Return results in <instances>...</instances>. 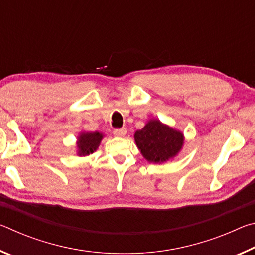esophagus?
I'll return each mask as SVG.
<instances>
[{
  "instance_id": "esophagus-1",
  "label": "esophagus",
  "mask_w": 255,
  "mask_h": 255,
  "mask_svg": "<svg viewBox=\"0 0 255 255\" xmlns=\"http://www.w3.org/2000/svg\"><path fill=\"white\" fill-rule=\"evenodd\" d=\"M126 128H120V129H115L114 130V135L117 136V137H124L126 135Z\"/></svg>"
}]
</instances>
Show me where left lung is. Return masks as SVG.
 I'll return each instance as SVG.
<instances>
[{
    "label": "left lung",
    "instance_id": "obj_1",
    "mask_svg": "<svg viewBox=\"0 0 255 255\" xmlns=\"http://www.w3.org/2000/svg\"><path fill=\"white\" fill-rule=\"evenodd\" d=\"M135 141L143 156L150 163H163L175 157L184 143L183 133L150 119L145 127L135 132Z\"/></svg>",
    "mask_w": 255,
    "mask_h": 255
}]
</instances>
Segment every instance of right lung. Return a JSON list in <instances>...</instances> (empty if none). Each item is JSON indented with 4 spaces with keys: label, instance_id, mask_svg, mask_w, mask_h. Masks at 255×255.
<instances>
[{
    "label": "right lung",
    "instance_id": "right-lung-1",
    "mask_svg": "<svg viewBox=\"0 0 255 255\" xmlns=\"http://www.w3.org/2000/svg\"><path fill=\"white\" fill-rule=\"evenodd\" d=\"M103 135L99 131L94 132H81L77 137V155L86 156L96 152L100 145Z\"/></svg>",
    "mask_w": 255,
    "mask_h": 255
}]
</instances>
